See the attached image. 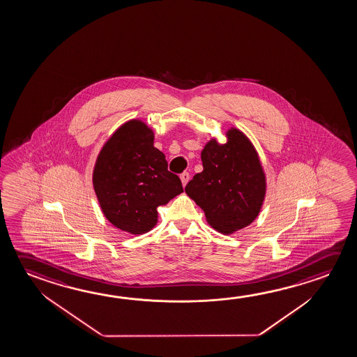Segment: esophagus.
Returning a JSON list of instances; mask_svg holds the SVG:
<instances>
[{
    "label": "esophagus",
    "instance_id": "esophagus-1",
    "mask_svg": "<svg viewBox=\"0 0 357 357\" xmlns=\"http://www.w3.org/2000/svg\"><path fill=\"white\" fill-rule=\"evenodd\" d=\"M189 179H190V174H189L188 172H184V173H181V184H183V187H185V185H187Z\"/></svg>",
    "mask_w": 357,
    "mask_h": 357
}]
</instances>
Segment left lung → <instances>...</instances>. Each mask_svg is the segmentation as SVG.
Instances as JSON below:
<instances>
[{
  "instance_id": "8db88e82",
  "label": "left lung",
  "mask_w": 357,
  "mask_h": 357,
  "mask_svg": "<svg viewBox=\"0 0 357 357\" xmlns=\"http://www.w3.org/2000/svg\"><path fill=\"white\" fill-rule=\"evenodd\" d=\"M227 143L215 138L202 151L203 172L185 187L189 198L204 211L206 222L222 234H233L259 215L266 194L263 165L252 142L230 128Z\"/></svg>"
}]
</instances>
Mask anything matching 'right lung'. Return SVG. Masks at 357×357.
I'll use <instances>...</instances> for the list:
<instances>
[{"mask_svg":"<svg viewBox=\"0 0 357 357\" xmlns=\"http://www.w3.org/2000/svg\"><path fill=\"white\" fill-rule=\"evenodd\" d=\"M146 123H124L105 142L93 169V188L105 218L129 234L141 235L158 222L159 205L183 193L163 153L153 146Z\"/></svg>","mask_w":357,"mask_h":357,"instance_id":"add662e5","label":"right lung"}]
</instances>
